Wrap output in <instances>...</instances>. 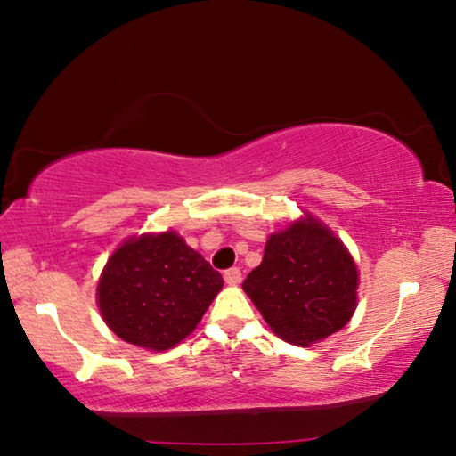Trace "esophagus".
<instances>
[{
	"label": "esophagus",
	"instance_id": "esophagus-1",
	"mask_svg": "<svg viewBox=\"0 0 456 456\" xmlns=\"http://www.w3.org/2000/svg\"><path fill=\"white\" fill-rule=\"evenodd\" d=\"M223 277H225V281H227L229 285L241 283V269H239V267H231V269H227L225 273H223Z\"/></svg>",
	"mask_w": 456,
	"mask_h": 456
}]
</instances>
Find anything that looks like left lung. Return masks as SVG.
Here are the masks:
<instances>
[{"mask_svg":"<svg viewBox=\"0 0 456 456\" xmlns=\"http://www.w3.org/2000/svg\"><path fill=\"white\" fill-rule=\"evenodd\" d=\"M243 289L277 336L310 346L352 318L358 272L344 243L305 217L267 239L264 261Z\"/></svg>","mask_w":456,"mask_h":456,"instance_id":"1","label":"left lung"}]
</instances>
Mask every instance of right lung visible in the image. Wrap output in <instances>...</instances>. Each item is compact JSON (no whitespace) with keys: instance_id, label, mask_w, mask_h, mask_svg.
Returning a JSON list of instances; mask_svg holds the SVG:
<instances>
[{"instance_id":"right-lung-1","label":"right lung","mask_w":456,"mask_h":456,"mask_svg":"<svg viewBox=\"0 0 456 456\" xmlns=\"http://www.w3.org/2000/svg\"><path fill=\"white\" fill-rule=\"evenodd\" d=\"M223 277L173 231L122 243L98 281V307L114 334L168 350L197 328Z\"/></svg>"}]
</instances>
